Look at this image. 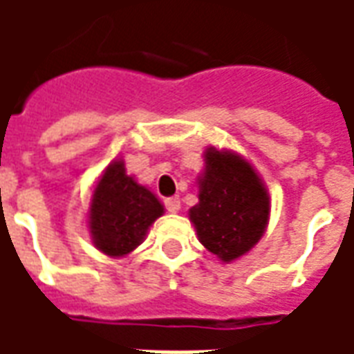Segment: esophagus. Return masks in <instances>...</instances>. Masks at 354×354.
<instances>
[{"label": "esophagus", "instance_id": "34e87169", "mask_svg": "<svg viewBox=\"0 0 354 354\" xmlns=\"http://www.w3.org/2000/svg\"><path fill=\"white\" fill-rule=\"evenodd\" d=\"M165 207L169 212H178L180 210V199L178 197H169V199H165Z\"/></svg>", "mask_w": 354, "mask_h": 354}]
</instances>
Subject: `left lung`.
Returning a JSON list of instances; mask_svg holds the SVG:
<instances>
[{
  "instance_id": "8db88e82",
  "label": "left lung",
  "mask_w": 354,
  "mask_h": 354,
  "mask_svg": "<svg viewBox=\"0 0 354 354\" xmlns=\"http://www.w3.org/2000/svg\"><path fill=\"white\" fill-rule=\"evenodd\" d=\"M199 178V203L189 220L208 252L222 261L245 256L263 235L269 222V195L260 176L241 155L205 151Z\"/></svg>"
}]
</instances>
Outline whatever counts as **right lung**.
<instances>
[{
	"label": "right lung",
	"instance_id": "right-lung-1",
	"mask_svg": "<svg viewBox=\"0 0 354 354\" xmlns=\"http://www.w3.org/2000/svg\"><path fill=\"white\" fill-rule=\"evenodd\" d=\"M162 210L153 193L124 172L123 161H113L98 180L91 201L88 227L94 246L111 258L127 256L144 241Z\"/></svg>",
	"mask_w": 354,
	"mask_h": 354
}]
</instances>
